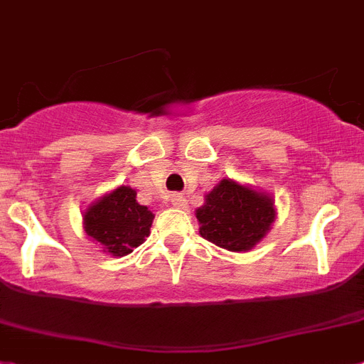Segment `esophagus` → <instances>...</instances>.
Here are the masks:
<instances>
[{"instance_id": "obj_1", "label": "esophagus", "mask_w": 364, "mask_h": 364, "mask_svg": "<svg viewBox=\"0 0 364 364\" xmlns=\"http://www.w3.org/2000/svg\"><path fill=\"white\" fill-rule=\"evenodd\" d=\"M172 205L176 207V209H185L187 207V200H185V196H172Z\"/></svg>"}]
</instances>
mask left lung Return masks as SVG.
<instances>
[{
	"instance_id": "1",
	"label": "left lung",
	"mask_w": 364,
	"mask_h": 364,
	"mask_svg": "<svg viewBox=\"0 0 364 364\" xmlns=\"http://www.w3.org/2000/svg\"><path fill=\"white\" fill-rule=\"evenodd\" d=\"M277 216L272 194L235 179H222L196 209L200 235L228 252H250L272 229Z\"/></svg>"
}]
</instances>
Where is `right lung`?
<instances>
[{
    "label": "right lung",
    "mask_w": 364,
    "mask_h": 364,
    "mask_svg": "<svg viewBox=\"0 0 364 364\" xmlns=\"http://www.w3.org/2000/svg\"><path fill=\"white\" fill-rule=\"evenodd\" d=\"M155 215L136 201V191L120 185L97 198L83 213L88 239L112 257H124L149 237Z\"/></svg>",
    "instance_id": "1"
}]
</instances>
